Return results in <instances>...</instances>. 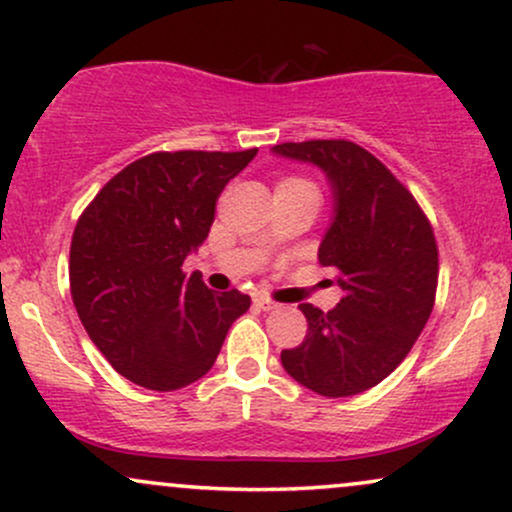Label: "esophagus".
<instances>
[{"mask_svg":"<svg viewBox=\"0 0 512 512\" xmlns=\"http://www.w3.org/2000/svg\"><path fill=\"white\" fill-rule=\"evenodd\" d=\"M255 304H257V307H260V309H264V312H274V309L281 307V304L274 302V300H271V297H267V295H257V297H255Z\"/></svg>","mask_w":512,"mask_h":512,"instance_id":"1","label":"esophagus"}]
</instances>
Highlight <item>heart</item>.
I'll use <instances>...</instances> for the list:
<instances>
[{"label": "heart", "instance_id": "obj_1", "mask_svg": "<svg viewBox=\"0 0 512 512\" xmlns=\"http://www.w3.org/2000/svg\"><path fill=\"white\" fill-rule=\"evenodd\" d=\"M290 186H314V184L309 179H302V177H286V179L278 181L276 189H290Z\"/></svg>", "mask_w": 512, "mask_h": 512}]
</instances>
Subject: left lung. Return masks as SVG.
Masks as SVG:
<instances>
[{"instance_id":"obj_1","label":"left lung","mask_w":512,"mask_h":512,"mask_svg":"<svg viewBox=\"0 0 512 512\" xmlns=\"http://www.w3.org/2000/svg\"><path fill=\"white\" fill-rule=\"evenodd\" d=\"M274 153L321 167L331 181L335 219L319 262L342 288L331 312L300 304L307 335L283 349L281 364L321 397H352L385 380L428 323L439 276L435 231L413 193L354 141H286Z\"/></svg>"}]
</instances>
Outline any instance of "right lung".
I'll use <instances>...</instances> for the list:
<instances>
[{"instance_id":"obj_1","label":"right lung","mask_w":512,"mask_h":512,"mask_svg":"<svg viewBox=\"0 0 512 512\" xmlns=\"http://www.w3.org/2000/svg\"><path fill=\"white\" fill-rule=\"evenodd\" d=\"M257 155L158 151L96 193L70 243V295L111 366L148 390L172 392L215 364L250 297L212 293L184 260L210 234L219 193Z\"/></svg>"}]
</instances>
